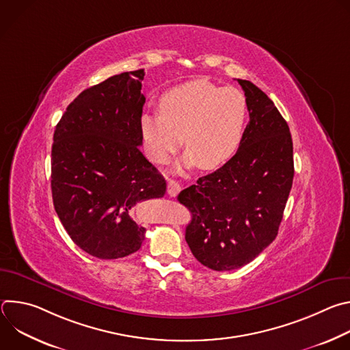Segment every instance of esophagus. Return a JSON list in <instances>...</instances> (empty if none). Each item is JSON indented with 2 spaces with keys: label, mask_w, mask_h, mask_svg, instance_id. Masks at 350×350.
<instances>
[{
  "label": "esophagus",
  "mask_w": 350,
  "mask_h": 350,
  "mask_svg": "<svg viewBox=\"0 0 350 350\" xmlns=\"http://www.w3.org/2000/svg\"><path fill=\"white\" fill-rule=\"evenodd\" d=\"M180 189H181V187H180V184L176 180H172V178L167 180V193L170 196H177Z\"/></svg>",
  "instance_id": "1"
}]
</instances>
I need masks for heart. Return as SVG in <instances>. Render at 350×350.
<instances>
[{"instance_id":"obj_1","label":"heart","mask_w":350,"mask_h":350,"mask_svg":"<svg viewBox=\"0 0 350 350\" xmlns=\"http://www.w3.org/2000/svg\"><path fill=\"white\" fill-rule=\"evenodd\" d=\"M158 107L159 113L139 118L145 152L154 162L165 163L183 139L187 152L178 170L219 169L239 149L247 120V103L239 90L196 79L163 92Z\"/></svg>"}]
</instances>
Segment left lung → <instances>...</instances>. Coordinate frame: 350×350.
I'll use <instances>...</instances> for the list:
<instances>
[{"label": "left lung", "mask_w": 350, "mask_h": 350, "mask_svg": "<svg viewBox=\"0 0 350 350\" xmlns=\"http://www.w3.org/2000/svg\"><path fill=\"white\" fill-rule=\"evenodd\" d=\"M249 123L237 154L216 172L183 189L192 212L185 241L198 262L230 271L252 262L277 237L293 180L289 127L271 99L238 79Z\"/></svg>", "instance_id": "obj_1"}]
</instances>
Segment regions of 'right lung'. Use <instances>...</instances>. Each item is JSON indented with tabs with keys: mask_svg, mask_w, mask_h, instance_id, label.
Returning a JSON list of instances; mask_svg holds the SVG:
<instances>
[{
	"mask_svg": "<svg viewBox=\"0 0 350 350\" xmlns=\"http://www.w3.org/2000/svg\"><path fill=\"white\" fill-rule=\"evenodd\" d=\"M144 70L124 72L75 98L55 127L51 189L72 241L98 259L137 252L145 228L133 208L162 198L166 181L139 148Z\"/></svg>",
	"mask_w": 350,
	"mask_h": 350,
	"instance_id": "right-lung-1",
	"label": "right lung"
}]
</instances>
